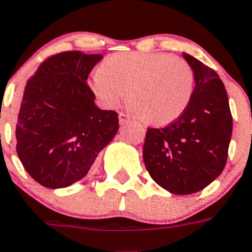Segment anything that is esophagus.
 Here are the masks:
<instances>
[{"instance_id": "obj_1", "label": "esophagus", "mask_w": 252, "mask_h": 252, "mask_svg": "<svg viewBox=\"0 0 252 252\" xmlns=\"http://www.w3.org/2000/svg\"><path fill=\"white\" fill-rule=\"evenodd\" d=\"M119 120L122 124H124V123H126L128 120H130V116L126 113H119Z\"/></svg>"}]
</instances>
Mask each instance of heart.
I'll return each instance as SVG.
<instances>
[{
	"label": "heart",
	"mask_w": 252,
	"mask_h": 252,
	"mask_svg": "<svg viewBox=\"0 0 252 252\" xmlns=\"http://www.w3.org/2000/svg\"><path fill=\"white\" fill-rule=\"evenodd\" d=\"M187 61L164 52H120L110 56L92 77V90L106 107L116 106L129 90L130 107L154 126L178 119L193 94Z\"/></svg>",
	"instance_id": "1"
}]
</instances>
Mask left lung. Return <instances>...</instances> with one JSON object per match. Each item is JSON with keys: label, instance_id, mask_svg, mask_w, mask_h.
<instances>
[{"label": "left lung", "instance_id": "left-lung-1", "mask_svg": "<svg viewBox=\"0 0 252 252\" xmlns=\"http://www.w3.org/2000/svg\"><path fill=\"white\" fill-rule=\"evenodd\" d=\"M194 90L185 113L169 126L147 128L143 161L151 178L174 194L194 193L223 172L232 137L227 91L217 71L191 55Z\"/></svg>", "mask_w": 252, "mask_h": 252}]
</instances>
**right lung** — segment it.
<instances>
[{
  "instance_id": "1",
  "label": "right lung",
  "mask_w": 252,
  "mask_h": 252,
  "mask_svg": "<svg viewBox=\"0 0 252 252\" xmlns=\"http://www.w3.org/2000/svg\"><path fill=\"white\" fill-rule=\"evenodd\" d=\"M101 55L65 51L44 59L25 86L16 152L37 183L63 188L86 177L119 128L118 113L94 105L86 80Z\"/></svg>"
}]
</instances>
